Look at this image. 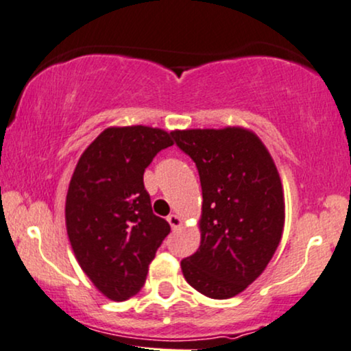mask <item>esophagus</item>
Wrapping results in <instances>:
<instances>
[{"label":"esophagus","mask_w":351,"mask_h":351,"mask_svg":"<svg viewBox=\"0 0 351 351\" xmlns=\"http://www.w3.org/2000/svg\"><path fill=\"white\" fill-rule=\"evenodd\" d=\"M167 220H168V223H170V227H171L173 230L180 228V227H181V223H183V220H181L180 217H178V215H175V214L168 215V217H167Z\"/></svg>","instance_id":"esophagus-1"}]
</instances>
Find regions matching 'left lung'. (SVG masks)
Returning a JSON list of instances; mask_svg holds the SVG:
<instances>
[{
  "label": "left lung",
  "instance_id": "obj_1",
  "mask_svg": "<svg viewBox=\"0 0 351 351\" xmlns=\"http://www.w3.org/2000/svg\"><path fill=\"white\" fill-rule=\"evenodd\" d=\"M202 188L201 246L181 261L199 293L227 300L264 272L282 239L285 201L269 150L245 128L173 131Z\"/></svg>",
  "mask_w": 351,
  "mask_h": 351
}]
</instances>
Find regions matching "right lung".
Returning a JSON list of instances; mask_svg holds the SVG:
<instances>
[{
	"label": "right lung",
	"instance_id": "add662e5",
	"mask_svg": "<svg viewBox=\"0 0 351 351\" xmlns=\"http://www.w3.org/2000/svg\"><path fill=\"white\" fill-rule=\"evenodd\" d=\"M173 145L158 128H108L79 158L66 196V230L81 269L106 298L144 287L170 225L152 212L144 171Z\"/></svg>",
	"mask_w": 351,
	"mask_h": 351
}]
</instances>
